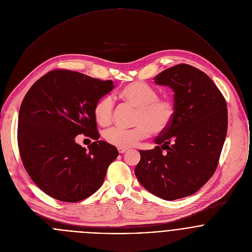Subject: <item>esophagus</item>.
Wrapping results in <instances>:
<instances>
[{
  "mask_svg": "<svg viewBox=\"0 0 252 252\" xmlns=\"http://www.w3.org/2000/svg\"><path fill=\"white\" fill-rule=\"evenodd\" d=\"M126 151H127V148H122V147H118V152H119V153L123 154V153H125Z\"/></svg>",
  "mask_w": 252,
  "mask_h": 252,
  "instance_id": "obj_1",
  "label": "esophagus"
}]
</instances>
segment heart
<instances>
[{"mask_svg": "<svg viewBox=\"0 0 252 252\" xmlns=\"http://www.w3.org/2000/svg\"><path fill=\"white\" fill-rule=\"evenodd\" d=\"M118 97L136 108L135 126L131 129L112 127L106 131L105 140L117 147L127 148L138 144L150 133L161 134L171 125L176 106L170 98H158V92L150 85L137 81L125 85ZM113 102L109 96L102 97L94 106L93 114L101 126H108L112 120Z\"/></svg>", "mask_w": 252, "mask_h": 252, "instance_id": "heart-1", "label": "heart"}]
</instances>
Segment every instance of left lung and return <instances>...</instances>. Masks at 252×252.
Here are the masks:
<instances>
[{
  "instance_id": "1",
  "label": "left lung",
  "mask_w": 252,
  "mask_h": 252,
  "mask_svg": "<svg viewBox=\"0 0 252 252\" xmlns=\"http://www.w3.org/2000/svg\"><path fill=\"white\" fill-rule=\"evenodd\" d=\"M174 91L175 117L154 140V149L140 150L135 175L153 195L174 201L197 192L216 172L227 134L224 97L205 72L187 64L154 78Z\"/></svg>"
}]
</instances>
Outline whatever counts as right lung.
Instances as JSON below:
<instances>
[{
  "label": "right lung",
  "mask_w": 252,
  "mask_h": 252,
  "mask_svg": "<svg viewBox=\"0 0 252 252\" xmlns=\"http://www.w3.org/2000/svg\"><path fill=\"white\" fill-rule=\"evenodd\" d=\"M113 88L112 80L56 70L27 92L18 116V147L25 170L48 196L75 203L103 185L118 150L99 141L93 109ZM80 133L94 140L87 150L75 143Z\"/></svg>",
  "instance_id": "right-lung-1"
}]
</instances>
